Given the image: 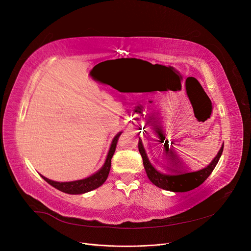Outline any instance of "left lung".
Segmentation results:
<instances>
[{"mask_svg":"<svg viewBox=\"0 0 251 251\" xmlns=\"http://www.w3.org/2000/svg\"><path fill=\"white\" fill-rule=\"evenodd\" d=\"M166 144L164 147H166ZM223 148L224 146H222V148L220 149L219 153L215 157L214 160H212L210 164L207 165L205 169L200 170L198 172H193V173L171 175V174H163V173L158 172L154 168V165L151 163L150 159L146 153V150H144L141 138H139V142H138V149H139V153L142 157L144 170H146L148 177L151 181V183L162 189H165V191L176 192V193L192 191V189L201 185L203 182L208 178V176L212 173V171L215 170L219 159L222 155ZM168 151H169V148H165V150L161 151V156H159L157 154V151H154L155 155L153 156V160L155 159L156 161H158V157H163V155H168ZM160 159H159V160H160ZM171 171L175 172L172 168H171Z\"/></svg>","mask_w":251,"mask_h":251,"instance_id":"left-lung-1","label":"left lung"}]
</instances>
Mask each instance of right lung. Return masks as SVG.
I'll return each instance as SVG.
<instances>
[{"label": "right lung", "mask_w": 251, "mask_h": 251, "mask_svg": "<svg viewBox=\"0 0 251 251\" xmlns=\"http://www.w3.org/2000/svg\"><path fill=\"white\" fill-rule=\"evenodd\" d=\"M121 135V133H118L115 138L113 139V142L111 144V148L109 151V154L107 157V160H105L104 164L102 168L98 171L97 173H95L92 176H90L86 179L82 180H77V181H72V182H56V181H52L46 177H43V179L48 182L50 185H52L53 187L57 188L58 191L66 193V194H71V195H78V194H83V193H88L93 191V189L100 187V185H102L104 183V181L107 180L109 173H110V169H111V160L112 157L115 153L116 150V146L117 142L119 139V136Z\"/></svg>", "instance_id": "obj_1"}]
</instances>
